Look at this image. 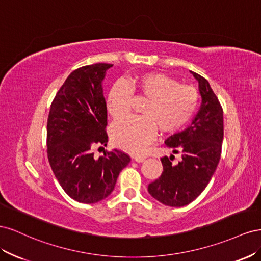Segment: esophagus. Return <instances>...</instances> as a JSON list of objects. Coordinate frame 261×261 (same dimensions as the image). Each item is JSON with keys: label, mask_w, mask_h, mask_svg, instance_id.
I'll return each mask as SVG.
<instances>
[{"label": "esophagus", "mask_w": 261, "mask_h": 261, "mask_svg": "<svg viewBox=\"0 0 261 261\" xmlns=\"http://www.w3.org/2000/svg\"><path fill=\"white\" fill-rule=\"evenodd\" d=\"M133 159H134V161L141 163V162H144L146 160V158L143 156V155H135V156H133Z\"/></svg>", "instance_id": "obj_1"}]
</instances>
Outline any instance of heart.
I'll list each match as a JSON object with an SVG mask.
<instances>
[{
	"instance_id": "obj_1",
	"label": "heart",
	"mask_w": 261,
	"mask_h": 261,
	"mask_svg": "<svg viewBox=\"0 0 261 261\" xmlns=\"http://www.w3.org/2000/svg\"><path fill=\"white\" fill-rule=\"evenodd\" d=\"M134 89L149 100L139 117H126L113 123V144L129 153H141L152 143L156 127L163 133H174L189 123L199 106V93L191 86L161 73H147L132 83ZM133 88L117 81L107 99L108 112L114 118L127 115L133 99Z\"/></svg>"
}]
</instances>
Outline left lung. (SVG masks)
Returning <instances> with one entry per match:
<instances>
[{
	"label": "left lung",
	"instance_id": "left-lung-1",
	"mask_svg": "<svg viewBox=\"0 0 261 261\" xmlns=\"http://www.w3.org/2000/svg\"><path fill=\"white\" fill-rule=\"evenodd\" d=\"M191 73L198 82L200 107L187 128L165 140L173 153H181V161L173 164L171 158L163 156L161 176L148 185L149 194L170 207H184L203 192L218 167L222 148V108L208 81Z\"/></svg>",
	"mask_w": 261,
	"mask_h": 261
}]
</instances>
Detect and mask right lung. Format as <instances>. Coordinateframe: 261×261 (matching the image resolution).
<instances>
[{
	"instance_id": "right-lung-1",
	"label": "right lung",
	"mask_w": 261,
	"mask_h": 261,
	"mask_svg": "<svg viewBox=\"0 0 261 261\" xmlns=\"http://www.w3.org/2000/svg\"><path fill=\"white\" fill-rule=\"evenodd\" d=\"M112 66L98 63L74 70L51 105L46 126L49 162L64 192L78 202L94 203L107 198L130 161L116 149L98 159L92 152L96 146L108 143L102 83Z\"/></svg>"
}]
</instances>
